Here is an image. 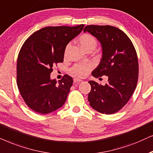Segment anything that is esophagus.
Masks as SVG:
<instances>
[{
	"instance_id": "34e87169",
	"label": "esophagus",
	"mask_w": 153,
	"mask_h": 153,
	"mask_svg": "<svg viewBox=\"0 0 153 153\" xmlns=\"http://www.w3.org/2000/svg\"><path fill=\"white\" fill-rule=\"evenodd\" d=\"M73 81H74V83H76V82H80L82 81V80L81 79H79V78H74V80H73Z\"/></svg>"
}]
</instances>
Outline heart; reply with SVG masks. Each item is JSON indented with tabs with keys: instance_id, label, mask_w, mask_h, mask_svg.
Returning a JSON list of instances; mask_svg holds the SVG:
<instances>
[{
	"instance_id": "b5f03b06",
	"label": "heart",
	"mask_w": 153,
	"mask_h": 153,
	"mask_svg": "<svg viewBox=\"0 0 153 153\" xmlns=\"http://www.w3.org/2000/svg\"><path fill=\"white\" fill-rule=\"evenodd\" d=\"M78 42L81 48L84 50L91 48V47L95 48L97 45V40L95 38L88 33H85L80 36V38H78ZM68 49V46H67L65 50V56L66 55ZM91 67V65L89 64H76L71 68V73L77 76L84 77L85 75H86L87 72L90 70Z\"/></svg>"
}]
</instances>
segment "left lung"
Returning <instances> with one entry per match:
<instances>
[{"label":"left lung","mask_w":153,"mask_h":153,"mask_svg":"<svg viewBox=\"0 0 153 153\" xmlns=\"http://www.w3.org/2000/svg\"><path fill=\"white\" fill-rule=\"evenodd\" d=\"M83 30L94 36L102 48L100 63L91 75L95 78L108 76L105 85L89 81L91 87L88 94L89 105L101 113L113 114L125 106L137 85L136 50L129 37L117 27L89 25Z\"/></svg>","instance_id":"obj_1"}]
</instances>
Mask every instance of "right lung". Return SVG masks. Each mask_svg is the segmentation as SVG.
<instances>
[{
	"label": "right lung",
	"instance_id": "1",
	"mask_svg": "<svg viewBox=\"0 0 153 153\" xmlns=\"http://www.w3.org/2000/svg\"><path fill=\"white\" fill-rule=\"evenodd\" d=\"M84 26H48L24 42L17 59V83L26 105L33 111L48 114L66 102L73 78L65 75L57 82L50 74L54 64L64 62L66 45Z\"/></svg>",
	"mask_w": 153,
	"mask_h": 153
}]
</instances>
